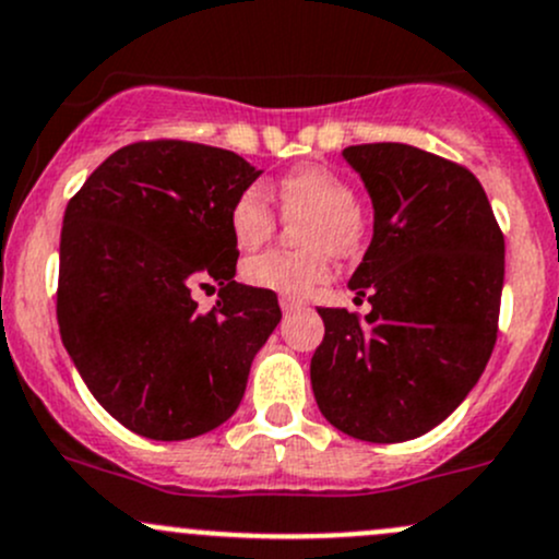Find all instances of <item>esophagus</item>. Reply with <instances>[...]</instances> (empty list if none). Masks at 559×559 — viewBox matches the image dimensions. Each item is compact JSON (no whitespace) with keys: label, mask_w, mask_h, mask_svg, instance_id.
Listing matches in <instances>:
<instances>
[{"label":"esophagus","mask_w":559,"mask_h":559,"mask_svg":"<svg viewBox=\"0 0 559 559\" xmlns=\"http://www.w3.org/2000/svg\"><path fill=\"white\" fill-rule=\"evenodd\" d=\"M281 308H284V313H292V310L305 308V299L289 297V295H281Z\"/></svg>","instance_id":"esophagus-1"}]
</instances>
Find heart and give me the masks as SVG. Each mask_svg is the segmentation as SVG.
<instances>
[{
	"instance_id": "1",
	"label": "heart",
	"mask_w": 559,
	"mask_h": 559,
	"mask_svg": "<svg viewBox=\"0 0 559 559\" xmlns=\"http://www.w3.org/2000/svg\"><path fill=\"white\" fill-rule=\"evenodd\" d=\"M278 205L286 219H299L305 251H267L243 264L246 284L289 297H308L332 275L329 251L354 257L367 238V222L356 205V190L326 166H305L278 181ZM306 219L302 221L301 216ZM275 209L260 185L246 187L230 205V233L240 249H260L275 233Z\"/></svg>"
}]
</instances>
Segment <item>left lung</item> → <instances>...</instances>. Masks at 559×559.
<instances>
[{"mask_svg":"<svg viewBox=\"0 0 559 559\" xmlns=\"http://www.w3.org/2000/svg\"><path fill=\"white\" fill-rule=\"evenodd\" d=\"M374 205V235L350 278L372 310L319 308L310 358L321 415L364 442H407L477 385L498 337L503 233L479 179L409 144L343 150ZM356 297V299H358Z\"/></svg>","mask_w":559,"mask_h":559,"instance_id":"1","label":"left lung"}]
</instances>
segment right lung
<instances>
[{
    "label": "right lung",
    "instance_id": "add662e5",
    "mask_svg": "<svg viewBox=\"0 0 559 559\" xmlns=\"http://www.w3.org/2000/svg\"><path fill=\"white\" fill-rule=\"evenodd\" d=\"M257 176L219 146L136 141L67 205L61 340L96 402L139 437L179 442L222 426L278 326L275 292L235 281L230 205ZM211 280L221 299L203 314L191 292Z\"/></svg>",
    "mask_w": 559,
    "mask_h": 559
}]
</instances>
